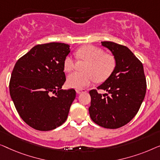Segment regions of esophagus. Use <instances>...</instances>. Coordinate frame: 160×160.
<instances>
[{
	"label": "esophagus",
	"mask_w": 160,
	"mask_h": 160,
	"mask_svg": "<svg viewBox=\"0 0 160 160\" xmlns=\"http://www.w3.org/2000/svg\"><path fill=\"white\" fill-rule=\"evenodd\" d=\"M76 92H77V93L80 94L82 93H85V92H86V90L85 89H77L76 90Z\"/></svg>",
	"instance_id": "obj_1"
}]
</instances>
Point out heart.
<instances>
[{
  "mask_svg": "<svg viewBox=\"0 0 160 160\" xmlns=\"http://www.w3.org/2000/svg\"><path fill=\"white\" fill-rule=\"evenodd\" d=\"M78 57L88 63L85 67V72H74L67 78V85L75 89L88 86L92 82H103L114 70L116 60L112 55L107 54L102 48L93 46H85L76 51ZM64 69L70 72L75 67V60L71 55L67 56L63 62Z\"/></svg>",
  "mask_w": 160,
  "mask_h": 160,
  "instance_id": "b5f03b06",
  "label": "heart"
}]
</instances>
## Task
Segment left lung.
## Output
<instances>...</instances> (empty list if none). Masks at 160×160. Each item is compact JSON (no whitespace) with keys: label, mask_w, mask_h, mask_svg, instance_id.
Wrapping results in <instances>:
<instances>
[{"label":"left lung","mask_w":160,"mask_h":160,"mask_svg":"<svg viewBox=\"0 0 160 160\" xmlns=\"http://www.w3.org/2000/svg\"><path fill=\"white\" fill-rule=\"evenodd\" d=\"M102 46L111 51L116 67L97 87L108 93L102 95L96 90L89 91V114L96 124L116 129L129 122L138 112L146 95L147 81L142 63L128 47L111 41H103Z\"/></svg>","instance_id":"1"}]
</instances>
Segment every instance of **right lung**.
Returning <instances> with one entry per match:
<instances>
[{
  "label": "right lung",
  "instance_id": "1",
  "mask_svg": "<svg viewBox=\"0 0 160 160\" xmlns=\"http://www.w3.org/2000/svg\"><path fill=\"white\" fill-rule=\"evenodd\" d=\"M69 47L54 42L37 45L13 67L11 98L21 118L35 130H53L67 120L76 96L74 89L61 90L66 81L63 62Z\"/></svg>",
  "mask_w": 160,
  "mask_h": 160
}]
</instances>
